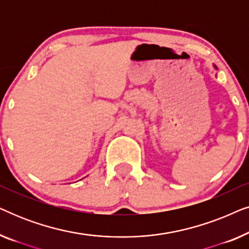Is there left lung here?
<instances>
[{
	"label": "left lung",
	"mask_w": 249,
	"mask_h": 249,
	"mask_svg": "<svg viewBox=\"0 0 249 249\" xmlns=\"http://www.w3.org/2000/svg\"><path fill=\"white\" fill-rule=\"evenodd\" d=\"M214 68H215V69H217V68H216V67H215V66H214Z\"/></svg>",
	"instance_id": "1"
}]
</instances>
